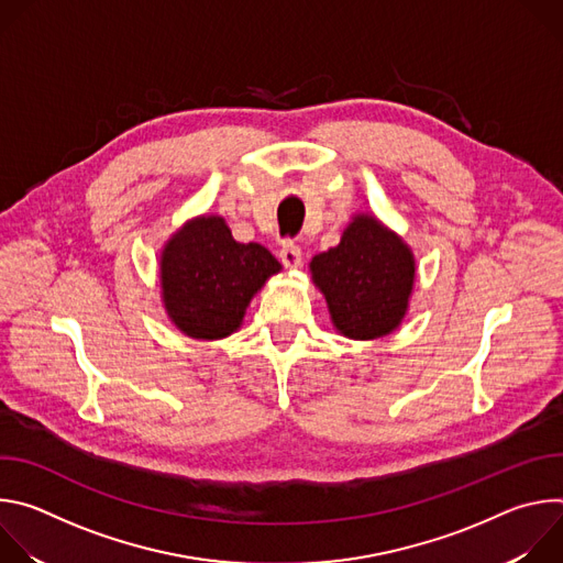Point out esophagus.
I'll return each mask as SVG.
<instances>
[{
    "label": "esophagus",
    "mask_w": 563,
    "mask_h": 563,
    "mask_svg": "<svg viewBox=\"0 0 563 563\" xmlns=\"http://www.w3.org/2000/svg\"><path fill=\"white\" fill-rule=\"evenodd\" d=\"M278 258H280V263L287 269H296V267L302 265V252H300V247L296 243H291V240H287V243L280 247Z\"/></svg>",
    "instance_id": "1"
}]
</instances>
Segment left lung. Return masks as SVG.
<instances>
[{"label":"left lung","instance_id":"1","mask_svg":"<svg viewBox=\"0 0 563 563\" xmlns=\"http://www.w3.org/2000/svg\"><path fill=\"white\" fill-rule=\"evenodd\" d=\"M339 334L372 341L391 334L408 311L415 287V254L369 213H356L341 243L309 263Z\"/></svg>","mask_w":563,"mask_h":563}]
</instances>
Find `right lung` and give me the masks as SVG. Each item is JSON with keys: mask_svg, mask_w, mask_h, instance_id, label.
I'll list each match as a JSON object with an SVG mask.
<instances>
[{"mask_svg": "<svg viewBox=\"0 0 563 563\" xmlns=\"http://www.w3.org/2000/svg\"><path fill=\"white\" fill-rule=\"evenodd\" d=\"M280 263L258 243H235L224 218L200 216L176 231L159 256V287L172 323L198 341L233 334L252 298Z\"/></svg>", "mask_w": 563, "mask_h": 563, "instance_id": "1", "label": "right lung"}]
</instances>
